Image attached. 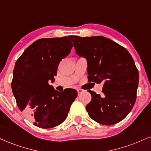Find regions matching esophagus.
<instances>
[{"label":"esophagus","mask_w":151,"mask_h":151,"mask_svg":"<svg viewBox=\"0 0 151 151\" xmlns=\"http://www.w3.org/2000/svg\"><path fill=\"white\" fill-rule=\"evenodd\" d=\"M77 91H78V94H81L82 92H84V90H82V89H78Z\"/></svg>","instance_id":"1"}]
</instances>
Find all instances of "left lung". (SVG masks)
<instances>
[{
  "label": "left lung",
  "instance_id": "left-lung-1",
  "mask_svg": "<svg viewBox=\"0 0 151 151\" xmlns=\"http://www.w3.org/2000/svg\"><path fill=\"white\" fill-rule=\"evenodd\" d=\"M76 52L87 61L89 82L104 83L102 94L88 92L92 100L86 110L92 120L105 125L120 122L134 105L139 72L125 48L103 36H68Z\"/></svg>",
  "mask_w": 151,
  "mask_h": 151
}]
</instances>
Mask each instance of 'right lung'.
Returning a JSON list of instances; mask_svg holds the SVG:
<instances>
[{"label": "right lung", "mask_w": 151, "mask_h": 151, "mask_svg": "<svg viewBox=\"0 0 151 151\" xmlns=\"http://www.w3.org/2000/svg\"><path fill=\"white\" fill-rule=\"evenodd\" d=\"M72 47L67 36L41 38L27 48L16 61L12 93L20 111L37 127L48 129L62 123L77 97L76 90L59 92L48 83L55 81L59 62Z\"/></svg>", "instance_id": "add662e5"}]
</instances>
